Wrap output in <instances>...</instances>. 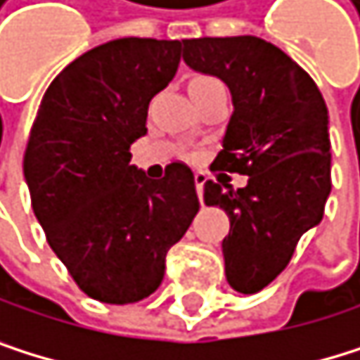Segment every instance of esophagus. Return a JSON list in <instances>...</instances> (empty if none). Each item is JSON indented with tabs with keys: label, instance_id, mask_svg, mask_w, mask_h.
Wrapping results in <instances>:
<instances>
[{
	"label": "esophagus",
	"instance_id": "obj_1",
	"mask_svg": "<svg viewBox=\"0 0 360 360\" xmlns=\"http://www.w3.org/2000/svg\"><path fill=\"white\" fill-rule=\"evenodd\" d=\"M206 180H208V176L204 172H195V188H197V195H200V200H202V195H204Z\"/></svg>",
	"mask_w": 360,
	"mask_h": 360
}]
</instances>
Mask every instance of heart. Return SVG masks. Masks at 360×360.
I'll use <instances>...</instances> for the list:
<instances>
[{
    "mask_svg": "<svg viewBox=\"0 0 360 360\" xmlns=\"http://www.w3.org/2000/svg\"><path fill=\"white\" fill-rule=\"evenodd\" d=\"M217 85H221V81L208 75H200L191 81V89H204V87H217Z\"/></svg>",
    "mask_w": 360,
    "mask_h": 360,
    "instance_id": "b5f03b06",
    "label": "heart"
}]
</instances>
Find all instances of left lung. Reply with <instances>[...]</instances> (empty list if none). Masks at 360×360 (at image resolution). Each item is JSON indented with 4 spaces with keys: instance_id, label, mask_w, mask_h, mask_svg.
Here are the masks:
<instances>
[{
    "instance_id": "8db88e82",
    "label": "left lung",
    "mask_w": 360,
    "mask_h": 360,
    "mask_svg": "<svg viewBox=\"0 0 360 360\" xmlns=\"http://www.w3.org/2000/svg\"><path fill=\"white\" fill-rule=\"evenodd\" d=\"M182 44L186 66L219 77L231 92L233 113L212 165L245 174L249 182L231 188L208 180L204 202L229 217L223 238L227 283L255 294L290 264L300 236L324 217L328 109L316 81L262 38H191Z\"/></svg>"
}]
</instances>
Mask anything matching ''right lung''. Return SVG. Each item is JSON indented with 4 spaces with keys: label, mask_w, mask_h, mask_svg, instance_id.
I'll return each instance as SVG.
<instances>
[{
    "label": "right lung",
    "mask_w": 360,
    "mask_h": 360,
    "mask_svg": "<svg viewBox=\"0 0 360 360\" xmlns=\"http://www.w3.org/2000/svg\"><path fill=\"white\" fill-rule=\"evenodd\" d=\"M180 51V40L117 38L83 53L46 87L27 139L34 214L75 283L101 302L148 298L200 210L184 163L160 180L131 165L148 105L174 79Z\"/></svg>",
    "instance_id": "obj_1"
}]
</instances>
